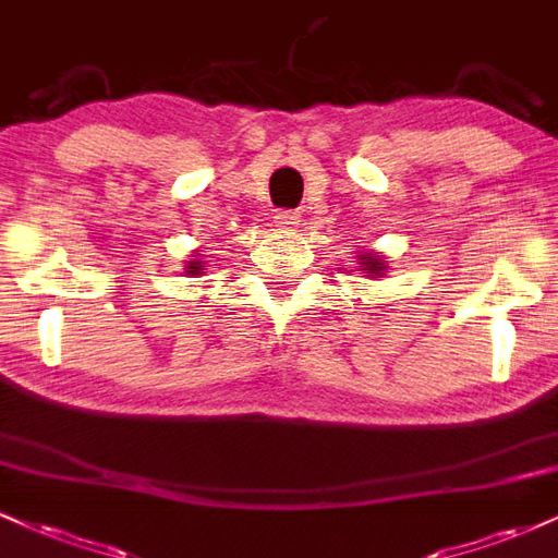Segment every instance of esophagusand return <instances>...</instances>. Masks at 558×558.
Here are the masks:
<instances>
[{
	"mask_svg": "<svg viewBox=\"0 0 558 558\" xmlns=\"http://www.w3.org/2000/svg\"><path fill=\"white\" fill-rule=\"evenodd\" d=\"M275 222H278V228L291 230V228H296V226H299L301 217H299V213H293V209H283V213L275 215Z\"/></svg>",
	"mask_w": 558,
	"mask_h": 558,
	"instance_id": "1",
	"label": "esophagus"
}]
</instances>
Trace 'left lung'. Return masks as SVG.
I'll return each mask as SVG.
<instances>
[{
	"label": "left lung",
	"instance_id": "1",
	"mask_svg": "<svg viewBox=\"0 0 558 558\" xmlns=\"http://www.w3.org/2000/svg\"><path fill=\"white\" fill-rule=\"evenodd\" d=\"M364 270H369V272H380L383 270V262L380 259H375V257H364Z\"/></svg>",
	"mask_w": 558,
	"mask_h": 558
}]
</instances>
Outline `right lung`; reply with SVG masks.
<instances>
[{
    "mask_svg": "<svg viewBox=\"0 0 558 558\" xmlns=\"http://www.w3.org/2000/svg\"><path fill=\"white\" fill-rule=\"evenodd\" d=\"M198 270H202V262H189V270L185 272H191V275H196Z\"/></svg>",
    "mask_w": 558,
    "mask_h": 558,
    "instance_id": "right-lung-1",
    "label": "right lung"
}]
</instances>
